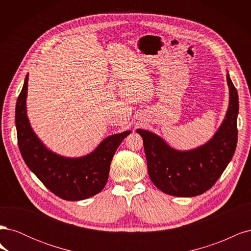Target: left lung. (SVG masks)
Returning <instances> with one entry per match:
<instances>
[{"label":"left lung","instance_id":"obj_1","mask_svg":"<svg viewBox=\"0 0 251 251\" xmlns=\"http://www.w3.org/2000/svg\"><path fill=\"white\" fill-rule=\"evenodd\" d=\"M229 103L215 135L202 146L179 151L151 131L136 130L142 137L148 172L161 192L175 197H195L205 193L221 176L234 154L238 141L239 97L227 73Z\"/></svg>","mask_w":251,"mask_h":251}]
</instances>
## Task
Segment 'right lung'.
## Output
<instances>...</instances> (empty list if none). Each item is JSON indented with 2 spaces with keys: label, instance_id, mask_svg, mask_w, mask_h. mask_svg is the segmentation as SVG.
Returning a JSON list of instances; mask_svg holds the SVG:
<instances>
[{
  "label": "right lung",
  "instance_id": "right-lung-1",
  "mask_svg": "<svg viewBox=\"0 0 251 251\" xmlns=\"http://www.w3.org/2000/svg\"><path fill=\"white\" fill-rule=\"evenodd\" d=\"M28 74L17 100L16 126L25 163L49 191L68 201L93 197L107 184L110 164L120 143L131 131L104 138L90 154L71 158L50 151L33 132L27 116Z\"/></svg>",
  "mask_w": 251,
  "mask_h": 251
}]
</instances>
